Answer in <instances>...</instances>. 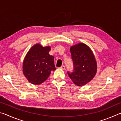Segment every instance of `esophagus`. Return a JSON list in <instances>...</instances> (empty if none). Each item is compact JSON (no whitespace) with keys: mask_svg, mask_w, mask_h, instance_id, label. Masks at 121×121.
I'll return each mask as SVG.
<instances>
[{"mask_svg":"<svg viewBox=\"0 0 121 121\" xmlns=\"http://www.w3.org/2000/svg\"><path fill=\"white\" fill-rule=\"evenodd\" d=\"M60 68H61V69H62V70H65V65H61V67H60Z\"/></svg>","mask_w":121,"mask_h":121,"instance_id":"1","label":"esophagus"}]
</instances>
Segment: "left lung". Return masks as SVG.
Masks as SVG:
<instances>
[{
  "instance_id": "left-lung-1",
  "label": "left lung",
  "mask_w": 121,
  "mask_h": 121,
  "mask_svg": "<svg viewBox=\"0 0 121 121\" xmlns=\"http://www.w3.org/2000/svg\"><path fill=\"white\" fill-rule=\"evenodd\" d=\"M73 70L68 75L77 86H82L89 83L96 74L97 65L92 51L86 45L82 43L70 48Z\"/></svg>"
}]
</instances>
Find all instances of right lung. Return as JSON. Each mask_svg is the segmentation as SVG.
<instances>
[{
	"label": "right lung",
	"instance_id": "obj_1",
	"mask_svg": "<svg viewBox=\"0 0 121 121\" xmlns=\"http://www.w3.org/2000/svg\"><path fill=\"white\" fill-rule=\"evenodd\" d=\"M50 46L35 45L26 54L23 63V73L28 81L33 84H40L45 81L51 71L56 69L54 58L49 54Z\"/></svg>",
	"mask_w": 121,
	"mask_h": 121
}]
</instances>
